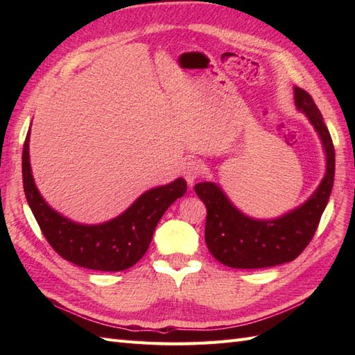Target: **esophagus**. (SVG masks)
I'll use <instances>...</instances> for the list:
<instances>
[{"label": "esophagus", "mask_w": 355, "mask_h": 355, "mask_svg": "<svg viewBox=\"0 0 355 355\" xmlns=\"http://www.w3.org/2000/svg\"><path fill=\"white\" fill-rule=\"evenodd\" d=\"M200 172H201L200 163H198V162H195V160H189V162H186V163L183 164V168H182V173H183V177H184V180H186L187 184H189V186H192V184H193V182H195V180L198 178Z\"/></svg>", "instance_id": "esophagus-1"}]
</instances>
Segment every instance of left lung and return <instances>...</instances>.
I'll use <instances>...</instances> for the list:
<instances>
[{"mask_svg": "<svg viewBox=\"0 0 355 355\" xmlns=\"http://www.w3.org/2000/svg\"><path fill=\"white\" fill-rule=\"evenodd\" d=\"M294 105L314 126L325 153V175L302 205L271 220L248 216L233 205L223 187L214 182L195 184L205 202L206 244L216 261L232 268H266L294 261L310 244L334 184L336 154L328 128L311 96L294 87Z\"/></svg>", "mask_w": 355, "mask_h": 355, "instance_id": "1", "label": "left lung"}]
</instances>
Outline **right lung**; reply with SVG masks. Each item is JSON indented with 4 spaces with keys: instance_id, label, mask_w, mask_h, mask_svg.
Listing matches in <instances>:
<instances>
[{
    "instance_id": "add662e5",
    "label": "right lung",
    "mask_w": 355,
    "mask_h": 355,
    "mask_svg": "<svg viewBox=\"0 0 355 355\" xmlns=\"http://www.w3.org/2000/svg\"><path fill=\"white\" fill-rule=\"evenodd\" d=\"M30 130L22 149V183L30 209L45 239L59 256L79 267L122 271L139 262L163 214L182 198L187 184L182 177L143 192L125 212L99 224L76 223L51 209L37 191L28 154Z\"/></svg>"
}]
</instances>
